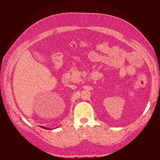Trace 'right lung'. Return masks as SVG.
Segmentation results:
<instances>
[{"mask_svg":"<svg viewBox=\"0 0 160 160\" xmlns=\"http://www.w3.org/2000/svg\"><path fill=\"white\" fill-rule=\"evenodd\" d=\"M41 127V128H45V129H47V128H46V127Z\"/></svg>","mask_w":160,"mask_h":160,"instance_id":"1","label":"right lung"}]
</instances>
